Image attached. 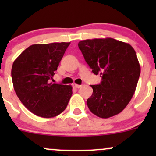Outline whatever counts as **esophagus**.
Returning a JSON list of instances; mask_svg holds the SVG:
<instances>
[{"label": "esophagus", "instance_id": "1", "mask_svg": "<svg viewBox=\"0 0 156 156\" xmlns=\"http://www.w3.org/2000/svg\"><path fill=\"white\" fill-rule=\"evenodd\" d=\"M73 87L75 88H80L81 87V85H79V84H73Z\"/></svg>", "mask_w": 156, "mask_h": 156}]
</instances>
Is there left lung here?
I'll use <instances>...</instances> for the list:
<instances>
[{
    "mask_svg": "<svg viewBox=\"0 0 156 156\" xmlns=\"http://www.w3.org/2000/svg\"><path fill=\"white\" fill-rule=\"evenodd\" d=\"M78 48L93 73L102 78L100 84L90 85L88 108L102 119L118 115L133 97L140 75L134 49L111 37L81 41Z\"/></svg>",
    "mask_w": 156,
    "mask_h": 156,
    "instance_id": "left-lung-1",
    "label": "left lung"
}]
</instances>
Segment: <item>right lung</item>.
Wrapping results in <instances>:
<instances>
[{"mask_svg": "<svg viewBox=\"0 0 156 156\" xmlns=\"http://www.w3.org/2000/svg\"><path fill=\"white\" fill-rule=\"evenodd\" d=\"M70 43L33 44L13 62L11 70L17 97L30 112L53 118L66 108L72 94L71 85L50 81Z\"/></svg>", "mask_w": 156, "mask_h": 156, "instance_id": "right-lung-1", "label": "right lung"}]
</instances>
